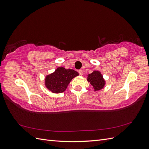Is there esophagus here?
<instances>
[{
    "instance_id": "34e87169",
    "label": "esophagus",
    "mask_w": 149,
    "mask_h": 149,
    "mask_svg": "<svg viewBox=\"0 0 149 149\" xmlns=\"http://www.w3.org/2000/svg\"><path fill=\"white\" fill-rule=\"evenodd\" d=\"M78 73H79V74H80V75H83V71L82 70H79V71H78Z\"/></svg>"
}]
</instances>
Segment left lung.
<instances>
[{
    "instance_id": "left-lung-1",
    "label": "left lung",
    "mask_w": 149,
    "mask_h": 149,
    "mask_svg": "<svg viewBox=\"0 0 149 149\" xmlns=\"http://www.w3.org/2000/svg\"><path fill=\"white\" fill-rule=\"evenodd\" d=\"M88 81L90 83L95 91L103 88L105 84V81L100 71H94L92 73L88 75Z\"/></svg>"
}]
</instances>
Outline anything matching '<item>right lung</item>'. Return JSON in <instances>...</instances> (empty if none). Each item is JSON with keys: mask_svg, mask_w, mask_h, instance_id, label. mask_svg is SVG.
<instances>
[{"mask_svg": "<svg viewBox=\"0 0 149 149\" xmlns=\"http://www.w3.org/2000/svg\"><path fill=\"white\" fill-rule=\"evenodd\" d=\"M78 75V72L73 70H66L63 67H59L53 73L47 76L45 85L53 93H63L65 91L72 79Z\"/></svg>", "mask_w": 149, "mask_h": 149, "instance_id": "add662e5", "label": "right lung"}]
</instances>
